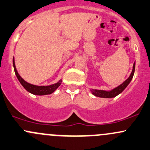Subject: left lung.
Masks as SVG:
<instances>
[{
  "instance_id": "left-lung-1",
  "label": "left lung",
  "mask_w": 150,
  "mask_h": 150,
  "mask_svg": "<svg viewBox=\"0 0 150 150\" xmlns=\"http://www.w3.org/2000/svg\"><path fill=\"white\" fill-rule=\"evenodd\" d=\"M135 66H136V63L133 64V69H132V72L130 73V76L127 78V80L124 81L122 84H120V86H118L116 88H113L111 90H109V91H106V90H99V89H93L91 88L90 91L91 92V94L93 95L96 96V97H103V98H113V97H115L116 96L119 95L120 93L122 92L125 90V88L129 85V83L131 81L132 78H133V75H134L135 72Z\"/></svg>"
}]
</instances>
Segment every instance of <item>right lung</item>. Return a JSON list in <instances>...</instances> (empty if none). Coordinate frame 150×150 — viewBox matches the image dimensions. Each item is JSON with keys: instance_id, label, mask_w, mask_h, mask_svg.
Returning a JSON list of instances; mask_svg holds the SVG:
<instances>
[{"instance_id": "1", "label": "right lung", "mask_w": 150, "mask_h": 150, "mask_svg": "<svg viewBox=\"0 0 150 150\" xmlns=\"http://www.w3.org/2000/svg\"><path fill=\"white\" fill-rule=\"evenodd\" d=\"M13 67H14V72H15V75L17 76V79L20 81V83H21V85L23 86L25 88V89L26 91H28V92L31 93V94H35V95H47V94H50L54 92L58 88H59V86L61 85L62 82V80H59L57 83H56L51 84V85L49 86H36L33 85V84H30L29 83L26 82L23 78H22V77L19 75L18 72H17V69H16L15 67V62H14V59L13 58Z\"/></svg>"}]
</instances>
